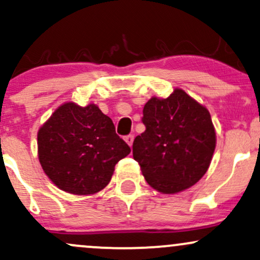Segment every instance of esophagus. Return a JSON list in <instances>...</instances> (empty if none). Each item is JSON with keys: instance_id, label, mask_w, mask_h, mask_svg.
<instances>
[{"instance_id": "esophagus-1", "label": "esophagus", "mask_w": 260, "mask_h": 260, "mask_svg": "<svg viewBox=\"0 0 260 260\" xmlns=\"http://www.w3.org/2000/svg\"><path fill=\"white\" fill-rule=\"evenodd\" d=\"M133 139H134V136H133V134H128V136L124 137V140H126V143H127L128 145H129V147H132V144H133Z\"/></svg>"}]
</instances>
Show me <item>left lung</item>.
<instances>
[{
    "mask_svg": "<svg viewBox=\"0 0 260 260\" xmlns=\"http://www.w3.org/2000/svg\"><path fill=\"white\" fill-rule=\"evenodd\" d=\"M145 131L133 142V157L149 186L174 194L208 171L216 145L210 113L182 89L151 98L143 109Z\"/></svg>",
    "mask_w": 260,
    "mask_h": 260,
    "instance_id": "left-lung-1",
    "label": "left lung"
}]
</instances>
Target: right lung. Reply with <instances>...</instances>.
Wrapping results in <instances>:
<instances>
[{"mask_svg":"<svg viewBox=\"0 0 260 260\" xmlns=\"http://www.w3.org/2000/svg\"><path fill=\"white\" fill-rule=\"evenodd\" d=\"M131 153L113 122L94 104L66 103L38 132V154L44 172L59 189L88 196L104 189L115 165Z\"/></svg>","mask_w":260,"mask_h":260,"instance_id":"add662e5","label":"right lung"}]
</instances>
